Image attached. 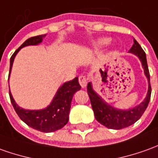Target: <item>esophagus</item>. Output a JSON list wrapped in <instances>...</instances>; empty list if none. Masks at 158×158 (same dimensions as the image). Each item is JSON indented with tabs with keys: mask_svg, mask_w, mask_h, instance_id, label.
Returning <instances> with one entry per match:
<instances>
[{
	"mask_svg": "<svg viewBox=\"0 0 158 158\" xmlns=\"http://www.w3.org/2000/svg\"><path fill=\"white\" fill-rule=\"evenodd\" d=\"M78 81H79V83H80L81 88H85L86 85H87V81H88V79H87L86 76L81 75L78 78Z\"/></svg>",
	"mask_w": 158,
	"mask_h": 158,
	"instance_id": "34e87169",
	"label": "esophagus"
}]
</instances>
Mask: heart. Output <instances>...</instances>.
Segmentation results:
<instances>
[{"label":"heart","instance_id":"1","mask_svg":"<svg viewBox=\"0 0 158 158\" xmlns=\"http://www.w3.org/2000/svg\"><path fill=\"white\" fill-rule=\"evenodd\" d=\"M109 41H110V40H108V39H101V40H96V41H94L93 43V46L94 48H96V49H98V48H102L108 44Z\"/></svg>","mask_w":158,"mask_h":158}]
</instances>
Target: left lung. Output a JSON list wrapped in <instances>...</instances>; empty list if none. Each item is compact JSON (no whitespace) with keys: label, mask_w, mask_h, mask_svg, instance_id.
Instances as JSON below:
<instances>
[{"label":"left lung","mask_w":158,"mask_h":158,"mask_svg":"<svg viewBox=\"0 0 158 158\" xmlns=\"http://www.w3.org/2000/svg\"><path fill=\"white\" fill-rule=\"evenodd\" d=\"M133 42L134 44L130 49V52L134 53L139 57L143 65V69H144V74L149 81L147 95L144 99V101L140 105L129 110L115 109L113 106L108 105L107 103L103 102L100 96H98L97 94L92 89L91 82H89V84L87 86V91L89 96L94 117L98 122H100L102 125L110 129L119 130L125 127H130L131 125L134 124L143 115V112L146 109L149 102L151 100L152 87H151V82H150V72L148 69L146 55L142 47L140 46V44L137 42V40H133Z\"/></svg>","instance_id":"left-lung-1"}]
</instances>
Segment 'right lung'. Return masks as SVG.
I'll return each instance as SVG.
<instances>
[{"label":"right lung","mask_w":158,"mask_h":158,"mask_svg":"<svg viewBox=\"0 0 158 158\" xmlns=\"http://www.w3.org/2000/svg\"><path fill=\"white\" fill-rule=\"evenodd\" d=\"M45 35H39L28 39L19 46L10 58V76L11 69L13 66L14 59L16 54L21 48L27 45H34L42 42ZM8 76V77H9ZM9 78V77H8ZM81 89V86L78 82V77H76L72 81L65 82L57 90L55 97L53 98L52 103L42 110H26L20 108L15 103L14 98L9 90V96L12 105L15 108L16 114L20 119L31 128L42 131V132H52L57 131L64 127L68 123L69 114L70 110V105L73 95L77 91Z\"/></svg>","instance_id":"obj_1"}]
</instances>
